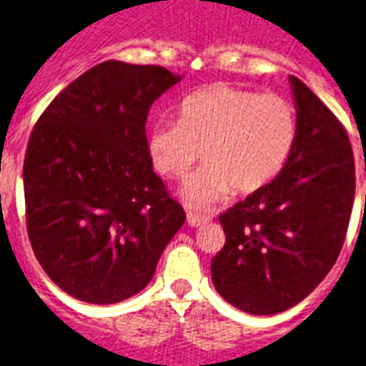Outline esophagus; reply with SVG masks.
I'll use <instances>...</instances> for the list:
<instances>
[{"label":"esophagus","instance_id":"1","mask_svg":"<svg viewBox=\"0 0 366 366\" xmlns=\"http://www.w3.org/2000/svg\"><path fill=\"white\" fill-rule=\"evenodd\" d=\"M207 222H209V218H207V216H199V214H195V212L188 214V225H192V227L204 225Z\"/></svg>","mask_w":366,"mask_h":366}]
</instances>
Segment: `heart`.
Wrapping results in <instances>:
<instances>
[{"label": "heart", "mask_w": 366, "mask_h": 366, "mask_svg": "<svg viewBox=\"0 0 366 366\" xmlns=\"http://www.w3.org/2000/svg\"><path fill=\"white\" fill-rule=\"evenodd\" d=\"M299 124L290 101L227 84L186 96L177 120L148 127L147 150L163 177H186L201 157L204 165L186 180L180 195L193 209H210L229 197L259 192L286 167Z\"/></svg>", "instance_id": "obj_1"}]
</instances>
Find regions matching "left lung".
Listing matches in <instances>:
<instances>
[{
	"label": "left lung",
	"mask_w": 366,
	"mask_h": 366,
	"mask_svg": "<svg viewBox=\"0 0 366 366\" xmlns=\"http://www.w3.org/2000/svg\"><path fill=\"white\" fill-rule=\"evenodd\" d=\"M297 142L286 167L219 216L225 244L210 263L225 301L254 316L295 307L329 274L344 244L355 165L337 116L295 76Z\"/></svg>",
	"instance_id": "1"
}]
</instances>
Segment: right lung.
I'll return each instance as SVG.
<instances>
[{
    "instance_id": "obj_1",
    "label": "right lung",
    "mask_w": 366,
    "mask_h": 366,
    "mask_svg": "<svg viewBox=\"0 0 366 366\" xmlns=\"http://www.w3.org/2000/svg\"><path fill=\"white\" fill-rule=\"evenodd\" d=\"M180 80L159 65L109 59L35 124L24 159L29 242L79 301L114 305L144 290L186 222L154 173L144 129L154 101Z\"/></svg>"
}]
</instances>
